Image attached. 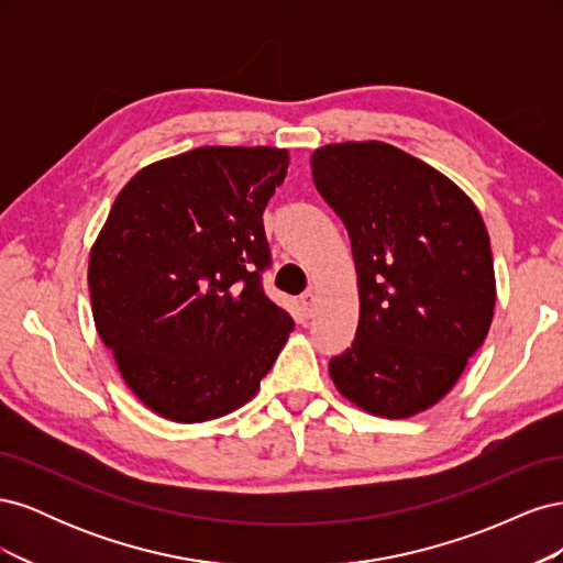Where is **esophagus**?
<instances>
[{
  "instance_id": "34e87169",
  "label": "esophagus",
  "mask_w": 563,
  "mask_h": 563,
  "mask_svg": "<svg viewBox=\"0 0 563 563\" xmlns=\"http://www.w3.org/2000/svg\"><path fill=\"white\" fill-rule=\"evenodd\" d=\"M300 305H302V312L312 317V312H314V291H312V288H308V291L300 296Z\"/></svg>"
}]
</instances>
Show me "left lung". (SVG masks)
Here are the masks:
<instances>
[{"label":"left lung","mask_w":563,"mask_h":563,"mask_svg":"<svg viewBox=\"0 0 563 563\" xmlns=\"http://www.w3.org/2000/svg\"><path fill=\"white\" fill-rule=\"evenodd\" d=\"M319 195L343 220L360 282V327L329 373L364 411L434 406L482 347L496 308L484 220L437 168L380 141L323 145Z\"/></svg>","instance_id":"8db88e82"}]
</instances>
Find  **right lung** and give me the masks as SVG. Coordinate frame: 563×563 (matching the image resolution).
<instances>
[{
    "label": "right lung",
    "mask_w": 563,
    "mask_h": 563,
    "mask_svg": "<svg viewBox=\"0 0 563 563\" xmlns=\"http://www.w3.org/2000/svg\"><path fill=\"white\" fill-rule=\"evenodd\" d=\"M288 152L197 147L135 174L91 249L100 340L147 408L176 422L253 399L294 319L263 291V228Z\"/></svg>",
    "instance_id": "obj_1"
}]
</instances>
